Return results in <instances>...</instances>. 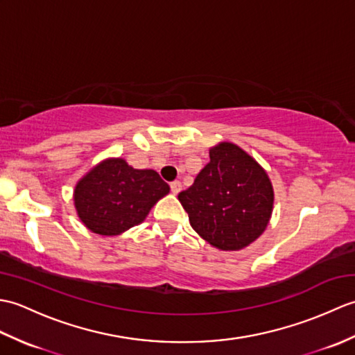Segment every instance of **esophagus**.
<instances>
[{"label": "esophagus", "mask_w": 355, "mask_h": 355, "mask_svg": "<svg viewBox=\"0 0 355 355\" xmlns=\"http://www.w3.org/2000/svg\"><path fill=\"white\" fill-rule=\"evenodd\" d=\"M169 186H171V192L173 195H177L180 191H182V182H178V180H175V182H172Z\"/></svg>", "instance_id": "1"}]
</instances>
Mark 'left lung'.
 Returning <instances> with one entry per match:
<instances>
[{
	"label": "left lung",
	"instance_id": "1",
	"mask_svg": "<svg viewBox=\"0 0 355 355\" xmlns=\"http://www.w3.org/2000/svg\"><path fill=\"white\" fill-rule=\"evenodd\" d=\"M210 162L178 193L192 229L221 250H239L266 230L273 209L267 172L233 143L210 149Z\"/></svg>",
	"mask_w": 355,
	"mask_h": 355
}]
</instances>
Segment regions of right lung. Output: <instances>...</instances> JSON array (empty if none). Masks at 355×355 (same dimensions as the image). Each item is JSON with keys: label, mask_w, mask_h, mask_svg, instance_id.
Listing matches in <instances>:
<instances>
[{"label": "right lung", "mask_w": 355, "mask_h": 355, "mask_svg": "<svg viewBox=\"0 0 355 355\" xmlns=\"http://www.w3.org/2000/svg\"><path fill=\"white\" fill-rule=\"evenodd\" d=\"M168 192V183L155 171L134 169L122 158H111L78 183L74 206L89 230L112 236L140 224Z\"/></svg>", "instance_id": "obj_1"}]
</instances>
